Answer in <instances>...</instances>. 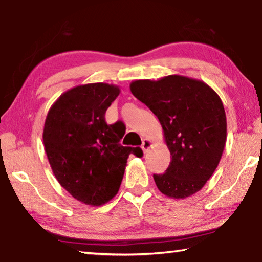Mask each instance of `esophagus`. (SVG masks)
<instances>
[{
	"label": "esophagus",
	"mask_w": 262,
	"mask_h": 262,
	"mask_svg": "<svg viewBox=\"0 0 262 262\" xmlns=\"http://www.w3.org/2000/svg\"><path fill=\"white\" fill-rule=\"evenodd\" d=\"M141 147H142V150H143V152L147 154L148 150L152 147L151 141L148 140V139H144L143 141H142V145H141Z\"/></svg>",
	"instance_id": "34e87169"
}]
</instances>
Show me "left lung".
<instances>
[{"label": "left lung", "mask_w": 262, "mask_h": 262, "mask_svg": "<svg viewBox=\"0 0 262 262\" xmlns=\"http://www.w3.org/2000/svg\"><path fill=\"white\" fill-rule=\"evenodd\" d=\"M130 91L158 118L171 152L165 173L154 174L166 196L199 192L214 173L227 141V117L219 95L205 82L180 75L139 79Z\"/></svg>", "instance_id": "8db88e82"}]
</instances>
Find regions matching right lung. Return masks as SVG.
I'll list each match as a JSON object with an SVG mask.
<instances>
[{"label":"right lung","instance_id":"obj_1","mask_svg":"<svg viewBox=\"0 0 262 262\" xmlns=\"http://www.w3.org/2000/svg\"><path fill=\"white\" fill-rule=\"evenodd\" d=\"M120 94L117 85L91 83L60 96L46 117L43 145L60 185L76 200L101 206L115 196L132 152L123 147L125 132L105 121L106 110Z\"/></svg>","mask_w":262,"mask_h":262}]
</instances>
